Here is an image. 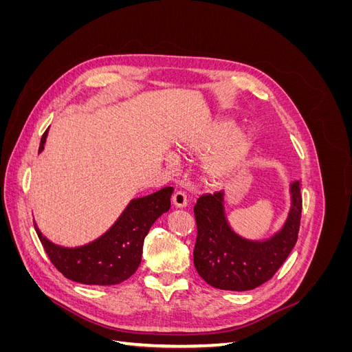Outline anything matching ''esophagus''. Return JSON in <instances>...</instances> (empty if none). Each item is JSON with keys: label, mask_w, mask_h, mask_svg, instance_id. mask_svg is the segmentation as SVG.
Masks as SVG:
<instances>
[{"label": "esophagus", "mask_w": 352, "mask_h": 352, "mask_svg": "<svg viewBox=\"0 0 352 352\" xmlns=\"http://www.w3.org/2000/svg\"><path fill=\"white\" fill-rule=\"evenodd\" d=\"M186 195L184 192H175L172 197V204L177 208H184L186 207Z\"/></svg>", "instance_id": "obj_1"}]
</instances>
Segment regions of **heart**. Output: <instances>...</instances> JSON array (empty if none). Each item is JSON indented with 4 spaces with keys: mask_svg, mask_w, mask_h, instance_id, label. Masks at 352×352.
I'll use <instances>...</instances> for the list:
<instances>
[{
    "mask_svg": "<svg viewBox=\"0 0 352 352\" xmlns=\"http://www.w3.org/2000/svg\"><path fill=\"white\" fill-rule=\"evenodd\" d=\"M232 133L230 122H220L204 132L182 138L176 145V151L184 157L206 153L199 163V176L206 184L219 185L236 172L252 144L251 132L241 131L233 135Z\"/></svg>",
    "mask_w": 352,
    "mask_h": 352,
    "instance_id": "b5f03b06",
    "label": "heart"
}]
</instances>
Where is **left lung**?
<instances>
[{"label":"left lung","mask_w":352,"mask_h":352,"mask_svg":"<svg viewBox=\"0 0 352 352\" xmlns=\"http://www.w3.org/2000/svg\"><path fill=\"white\" fill-rule=\"evenodd\" d=\"M291 206L282 228L270 238L247 239L232 229L225 210V190L201 195L194 207L197 242L194 265L210 286L250 291L267 282L295 247L302 199L300 180L289 184Z\"/></svg>","instance_id":"obj_1"}]
</instances>
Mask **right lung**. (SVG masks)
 <instances>
[{
  "mask_svg": "<svg viewBox=\"0 0 352 352\" xmlns=\"http://www.w3.org/2000/svg\"><path fill=\"white\" fill-rule=\"evenodd\" d=\"M47 132L42 135L39 151H44ZM173 188L167 186L157 192L131 199L114 225L97 239L80 247H63L35 230L51 263L65 278L83 283L110 286L129 279L141 264L146 233L154 221L170 208Z\"/></svg>",
  "mask_w": 352,
  "mask_h": 352,
  "instance_id": "obj_1",
  "label": "right lung"
}]
</instances>
